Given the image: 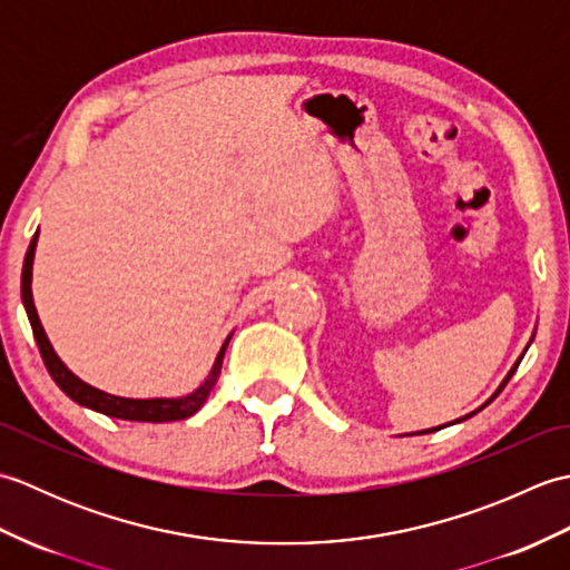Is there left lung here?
Returning <instances> with one entry per match:
<instances>
[{"label": "left lung", "mask_w": 570, "mask_h": 570, "mask_svg": "<svg viewBox=\"0 0 570 570\" xmlns=\"http://www.w3.org/2000/svg\"><path fill=\"white\" fill-rule=\"evenodd\" d=\"M531 341H534V335H531ZM531 341H529V345H531ZM529 345L524 347V353H527V350H529ZM524 353H522V355H519V360L514 362V365H512V370H510V372H507V377L502 380V384L498 386V390H494V394H492V396L488 399V402H485V404H482L480 409H475V411H472V414H468V416H463V419H455V423H460V421H465V419H470V416H475V414H478V411H482V409H485L488 404H492V402H494V399H498V396H500V392L504 390V386H507V382H510V380H512V374L517 372V367H519V362H522ZM451 423H453V421H451ZM431 431H435V429H426V431H419V435H421V433H431ZM409 435H414V433H409Z\"/></svg>", "instance_id": "left-lung-1"}]
</instances>
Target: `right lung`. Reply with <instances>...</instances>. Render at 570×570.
<instances>
[{
    "label": "right lung",
    "instance_id": "obj_1",
    "mask_svg": "<svg viewBox=\"0 0 570 570\" xmlns=\"http://www.w3.org/2000/svg\"><path fill=\"white\" fill-rule=\"evenodd\" d=\"M36 242H39V233L33 235L31 245L27 249V257H23V269H21V301H23V308H27V316L31 323V331L36 337V345H39V353L43 357V365L51 374L53 382L63 390V394H68L72 402L85 406V409H92V411H100L105 416H112V419H125V421H147V423H164V421H184L188 416L196 414V411L205 404V399L213 392V386L220 377V370H223V357H225V350L229 337V333L225 337V343L220 347V353H217L215 362H213V370L205 382L198 386V390H193L186 396H154V399H131V396H117V394H107L98 386H92L88 382H82L78 374H72L66 362L56 355V350L48 341V335L41 325L39 313H36L33 306V294H31V274H33V254H36Z\"/></svg>",
    "mask_w": 570,
    "mask_h": 570
}]
</instances>
